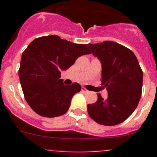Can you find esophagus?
I'll use <instances>...</instances> for the list:
<instances>
[{
	"instance_id": "34e87169",
	"label": "esophagus",
	"mask_w": 157,
	"mask_h": 157,
	"mask_svg": "<svg viewBox=\"0 0 157 157\" xmlns=\"http://www.w3.org/2000/svg\"><path fill=\"white\" fill-rule=\"evenodd\" d=\"M81 90H82V91H83V92H86V91H87V90H86V88H84V87H82Z\"/></svg>"
}]
</instances>
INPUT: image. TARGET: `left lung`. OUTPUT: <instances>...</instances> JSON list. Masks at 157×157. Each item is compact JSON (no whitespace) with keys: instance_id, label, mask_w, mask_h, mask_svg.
I'll return each instance as SVG.
<instances>
[{"instance_id":"8db88e82","label":"left lung","mask_w":157,"mask_h":157,"mask_svg":"<svg viewBox=\"0 0 157 157\" xmlns=\"http://www.w3.org/2000/svg\"><path fill=\"white\" fill-rule=\"evenodd\" d=\"M90 53L102 64V85L108 91L104 99L97 94L95 103L88 104L90 118L102 125H116L125 121L139 103L143 86V71L132 51L105 41L87 45Z\"/></svg>"}]
</instances>
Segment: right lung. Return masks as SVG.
Returning <instances> with one entry per match:
<instances>
[{
	"mask_svg": "<svg viewBox=\"0 0 157 157\" xmlns=\"http://www.w3.org/2000/svg\"><path fill=\"white\" fill-rule=\"evenodd\" d=\"M90 54L86 45L76 44L58 36L35 39L22 55L19 77L25 99L32 109L47 118L67 112L71 99L81 90L79 83H63L61 71L77 58Z\"/></svg>",
	"mask_w": 157,
	"mask_h": 157,
	"instance_id": "add662e5",
	"label": "right lung"
}]
</instances>
